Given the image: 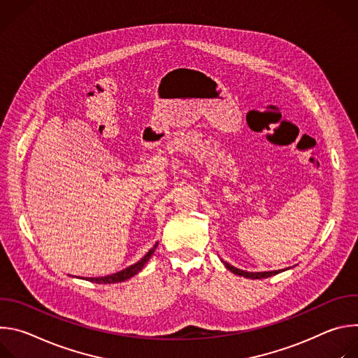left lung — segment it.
Segmentation results:
<instances>
[{
	"mask_svg": "<svg viewBox=\"0 0 358 358\" xmlns=\"http://www.w3.org/2000/svg\"><path fill=\"white\" fill-rule=\"evenodd\" d=\"M224 265L227 266V269H229L232 273L238 275V276H243V278H249V279H265V278H271L273 275H278L280 271H273V272H245V271H241L227 262H224Z\"/></svg>",
	"mask_w": 358,
	"mask_h": 358,
	"instance_id": "1",
	"label": "left lung"
}]
</instances>
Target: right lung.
I'll return each instance as SVG.
<instances>
[{
  "label": "right lung",
  "instance_id": "add662e5",
  "mask_svg": "<svg viewBox=\"0 0 358 358\" xmlns=\"http://www.w3.org/2000/svg\"><path fill=\"white\" fill-rule=\"evenodd\" d=\"M156 248H157V243L152 246L137 264H134V265H131V266H129V268H126V269H123V271H120L117 273H113V275H109V276H103V278H89L87 280L93 282V283H99V285H101V283L106 285V283L124 282V280L130 279L131 276H134L136 273H138L144 268V265L148 262V259L151 258V255H152V252H155Z\"/></svg>",
  "mask_w": 358,
  "mask_h": 358
}]
</instances>
